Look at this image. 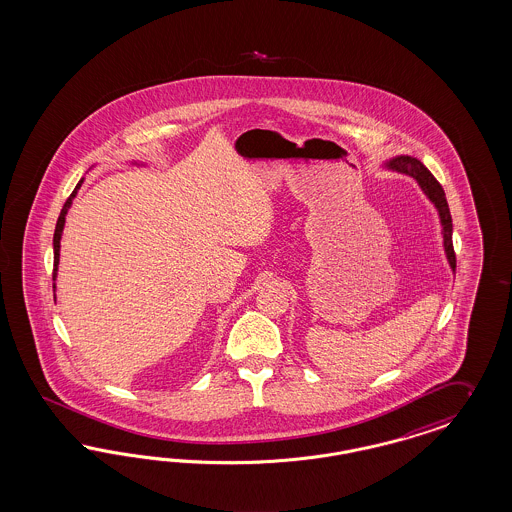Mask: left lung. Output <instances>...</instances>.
<instances>
[{
    "label": "left lung",
    "mask_w": 512,
    "mask_h": 512,
    "mask_svg": "<svg viewBox=\"0 0 512 512\" xmlns=\"http://www.w3.org/2000/svg\"><path fill=\"white\" fill-rule=\"evenodd\" d=\"M391 170L401 172L406 176H412L418 185L422 187L423 193L427 194V198L435 204L439 217H441L442 225V238H444V251H446V259L452 266V270H456V253H454V244H452V215H450V208L444 196V189L441 183L433 177V174L423 166L422 162L414 157L408 155H401L395 159L389 160L386 164Z\"/></svg>",
    "instance_id": "1"
}]
</instances>
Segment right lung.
Wrapping results in <instances>:
<instances>
[{
    "instance_id": "1",
    "label": "right lung",
    "mask_w": 512,
    "mask_h": 512,
    "mask_svg": "<svg viewBox=\"0 0 512 512\" xmlns=\"http://www.w3.org/2000/svg\"><path fill=\"white\" fill-rule=\"evenodd\" d=\"M81 183H83V179L77 183V187H75V191L70 194V198L66 200V204H64V208H62V212L58 215V221H56V229H54V238H53V246H54V270H53V280L56 278V270H58V257H60V238H62V230H64V223H66V213L70 210L71 200H73V196L77 194V189L81 187Z\"/></svg>"
}]
</instances>
